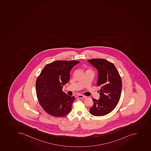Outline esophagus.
Here are the masks:
<instances>
[{
    "label": "esophagus",
    "instance_id": "esophagus-1",
    "mask_svg": "<svg viewBox=\"0 0 151 151\" xmlns=\"http://www.w3.org/2000/svg\"><path fill=\"white\" fill-rule=\"evenodd\" d=\"M77 97L78 98H79V99H84V98H86V96H83V95H81V94H79V95H78L77 96Z\"/></svg>",
    "mask_w": 151,
    "mask_h": 151
}]
</instances>
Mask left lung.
Here are the masks:
<instances>
[{
  "label": "left lung",
  "mask_w": 151,
  "mask_h": 151,
  "mask_svg": "<svg viewBox=\"0 0 151 151\" xmlns=\"http://www.w3.org/2000/svg\"><path fill=\"white\" fill-rule=\"evenodd\" d=\"M97 69V86H100V98L93 99V106L90 109L91 114L103 116L111 112L119 103L122 90V81L114 64L104 59L88 60Z\"/></svg>",
  "instance_id": "obj_1"
}]
</instances>
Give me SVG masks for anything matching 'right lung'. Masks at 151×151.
<instances>
[{"mask_svg": "<svg viewBox=\"0 0 151 151\" xmlns=\"http://www.w3.org/2000/svg\"><path fill=\"white\" fill-rule=\"evenodd\" d=\"M78 61H56L45 66L36 81L38 101L46 113L61 117L70 112L75 97L62 91L70 80V73Z\"/></svg>", "mask_w": 151, "mask_h": 151, "instance_id": "right-lung-1", "label": "right lung"}]
</instances>
